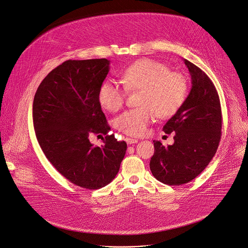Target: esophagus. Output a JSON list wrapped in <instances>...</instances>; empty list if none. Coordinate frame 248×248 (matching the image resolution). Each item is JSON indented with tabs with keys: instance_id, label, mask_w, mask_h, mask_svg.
Returning a JSON list of instances; mask_svg holds the SVG:
<instances>
[{
	"instance_id": "obj_1",
	"label": "esophagus",
	"mask_w": 248,
	"mask_h": 248,
	"mask_svg": "<svg viewBox=\"0 0 248 248\" xmlns=\"http://www.w3.org/2000/svg\"><path fill=\"white\" fill-rule=\"evenodd\" d=\"M126 142L128 143V144H133V143H137L138 142V140H136V139H132V138H126Z\"/></svg>"
}]
</instances>
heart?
I'll list each match as a JSON object with an SVG mask.
<instances>
[{
    "label": "heart",
    "mask_w": 248,
    "mask_h": 248,
    "mask_svg": "<svg viewBox=\"0 0 248 248\" xmlns=\"http://www.w3.org/2000/svg\"><path fill=\"white\" fill-rule=\"evenodd\" d=\"M122 83L128 91H139L140 108L126 110L114 121L116 129L128 136L145 134L155 117L164 119L174 115L185 102L187 80L179 72L159 62L142 59L122 73ZM126 100V89L118 82L108 79L98 90V102L107 110L115 112Z\"/></svg>",
    "instance_id": "heart-1"
}]
</instances>
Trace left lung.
<instances>
[{"label": "left lung", "mask_w": 248, "mask_h": 248, "mask_svg": "<svg viewBox=\"0 0 248 248\" xmlns=\"http://www.w3.org/2000/svg\"><path fill=\"white\" fill-rule=\"evenodd\" d=\"M191 76V89L179 110L163 126L175 132L174 143L164 146L154 140L155 155L150 168L159 182L180 186L199 176L215 155L222 135V110L211 79L184 60Z\"/></svg>", "instance_id": "left-lung-1"}]
</instances>
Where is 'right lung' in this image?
<instances>
[{"label": "right lung", "instance_id": "1", "mask_svg": "<svg viewBox=\"0 0 248 248\" xmlns=\"http://www.w3.org/2000/svg\"><path fill=\"white\" fill-rule=\"evenodd\" d=\"M109 61H66L49 72L33 101V125L47 160L70 183L88 189L106 186L116 176L127 143L108 135L109 125L98 102V90ZM91 133H103L93 147Z\"/></svg>", "mask_w": 248, "mask_h": 248}]
</instances>
